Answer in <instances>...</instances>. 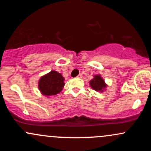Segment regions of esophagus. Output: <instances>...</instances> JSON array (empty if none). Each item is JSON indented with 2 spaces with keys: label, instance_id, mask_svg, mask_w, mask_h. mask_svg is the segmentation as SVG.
Listing matches in <instances>:
<instances>
[{
  "label": "esophagus",
  "instance_id": "34e87169",
  "mask_svg": "<svg viewBox=\"0 0 151 151\" xmlns=\"http://www.w3.org/2000/svg\"><path fill=\"white\" fill-rule=\"evenodd\" d=\"M77 78H78V79H81V78H82V75H81V74H79L77 77Z\"/></svg>",
  "mask_w": 151,
  "mask_h": 151
}]
</instances>
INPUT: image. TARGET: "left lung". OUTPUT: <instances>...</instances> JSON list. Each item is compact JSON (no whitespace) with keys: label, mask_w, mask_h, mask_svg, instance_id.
Wrapping results in <instances>:
<instances>
[{"label":"left lung","mask_w":151,"mask_h":151,"mask_svg":"<svg viewBox=\"0 0 151 151\" xmlns=\"http://www.w3.org/2000/svg\"><path fill=\"white\" fill-rule=\"evenodd\" d=\"M89 85L95 91L103 92L106 89L107 84L100 74H95L93 78L89 81Z\"/></svg>","instance_id":"8db88e82"}]
</instances>
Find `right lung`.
Masks as SVG:
<instances>
[{
    "mask_svg": "<svg viewBox=\"0 0 151 151\" xmlns=\"http://www.w3.org/2000/svg\"><path fill=\"white\" fill-rule=\"evenodd\" d=\"M65 84V78L62 74L55 70H52L40 78L38 89L43 96L50 97L61 92Z\"/></svg>",
    "mask_w": 151,
    "mask_h": 151,
    "instance_id": "obj_1",
    "label": "right lung"
}]
</instances>
